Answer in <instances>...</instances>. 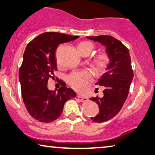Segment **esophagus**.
Wrapping results in <instances>:
<instances>
[{
  "mask_svg": "<svg viewBox=\"0 0 155 155\" xmlns=\"http://www.w3.org/2000/svg\"><path fill=\"white\" fill-rule=\"evenodd\" d=\"M76 99L78 100L81 102L88 101V98H86V97H81V96H80V95H77V97H76Z\"/></svg>",
  "mask_w": 155,
  "mask_h": 155,
  "instance_id": "1",
  "label": "esophagus"
}]
</instances>
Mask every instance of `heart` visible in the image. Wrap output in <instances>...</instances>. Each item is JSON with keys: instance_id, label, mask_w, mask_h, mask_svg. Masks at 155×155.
Here are the masks:
<instances>
[{"instance_id": "heart-1", "label": "heart", "mask_w": 155, "mask_h": 155, "mask_svg": "<svg viewBox=\"0 0 155 155\" xmlns=\"http://www.w3.org/2000/svg\"><path fill=\"white\" fill-rule=\"evenodd\" d=\"M78 51L84 56H88L92 53L94 45L90 41H82L78 45ZM111 58L106 51H102L93 58V64L97 72L102 74L107 71L110 65ZM94 74L91 70L73 71L68 76L67 82L74 90L78 93H85L88 91L93 81Z\"/></svg>"}]
</instances>
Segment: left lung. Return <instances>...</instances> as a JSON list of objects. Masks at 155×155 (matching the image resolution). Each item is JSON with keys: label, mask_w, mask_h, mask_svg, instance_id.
<instances>
[{"label": "left lung", "mask_w": 155, "mask_h": 155, "mask_svg": "<svg viewBox=\"0 0 155 155\" xmlns=\"http://www.w3.org/2000/svg\"><path fill=\"white\" fill-rule=\"evenodd\" d=\"M87 38L105 45L107 52L111 58L108 71L96 84L104 88L103 97L90 98L98 104L100 110L98 114L91 119L93 121L99 123L112 119L121 110L129 93L134 71L129 51L120 41L108 35L87 36Z\"/></svg>", "instance_id": "1"}]
</instances>
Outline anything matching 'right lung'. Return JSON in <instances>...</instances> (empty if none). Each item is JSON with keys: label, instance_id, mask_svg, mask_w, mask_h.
<instances>
[{"label": "right lung", "instance_id": "1", "mask_svg": "<svg viewBox=\"0 0 155 155\" xmlns=\"http://www.w3.org/2000/svg\"><path fill=\"white\" fill-rule=\"evenodd\" d=\"M78 38L58 32H45L28 43L19 70L21 97L29 114L45 123L56 120L63 111L67 100L75 97L72 89L67 88L64 81H58L61 87L49 91L48 81L54 78L57 71L55 51L59 45Z\"/></svg>", "mask_w": 155, "mask_h": 155}]
</instances>
